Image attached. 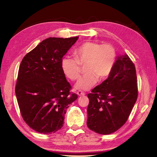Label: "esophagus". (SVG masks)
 I'll list each match as a JSON object with an SVG mask.
<instances>
[{"mask_svg": "<svg viewBox=\"0 0 157 157\" xmlns=\"http://www.w3.org/2000/svg\"><path fill=\"white\" fill-rule=\"evenodd\" d=\"M77 94L79 96H84L85 95V93L83 91H82V90H78L77 92Z\"/></svg>", "mask_w": 157, "mask_h": 157, "instance_id": "esophagus-1", "label": "esophagus"}]
</instances>
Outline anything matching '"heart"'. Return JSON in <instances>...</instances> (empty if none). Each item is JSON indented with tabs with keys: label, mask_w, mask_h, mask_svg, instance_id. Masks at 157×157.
Returning <instances> with one entry per match:
<instances>
[{
	"label": "heart",
	"mask_w": 157,
	"mask_h": 157,
	"mask_svg": "<svg viewBox=\"0 0 157 157\" xmlns=\"http://www.w3.org/2000/svg\"><path fill=\"white\" fill-rule=\"evenodd\" d=\"M75 57L65 56L61 60V68L66 77L77 80L85 65L86 73L80 77L75 87L88 90L96 84L99 78L104 79L111 74L116 61V50L110 44H101L97 42H85L75 50Z\"/></svg>",
	"instance_id": "b5f03b06"
}]
</instances>
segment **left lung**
Returning a JSON list of instances; mask_svg holds the SVG:
<instances>
[{
    "label": "left lung",
    "mask_w": 157,
    "mask_h": 157,
    "mask_svg": "<svg viewBox=\"0 0 157 157\" xmlns=\"http://www.w3.org/2000/svg\"><path fill=\"white\" fill-rule=\"evenodd\" d=\"M136 71L127 54L117 57L109 77L87 96V126L98 134L107 135L125 124L137 100Z\"/></svg>",
    "instance_id": "left-lung-1"
}]
</instances>
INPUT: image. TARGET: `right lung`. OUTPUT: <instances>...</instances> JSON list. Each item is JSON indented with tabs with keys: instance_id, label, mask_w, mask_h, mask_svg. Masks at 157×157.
Segmentation results:
<instances>
[{
	"instance_id": "add662e5",
	"label": "right lung",
	"mask_w": 157,
	"mask_h": 157,
	"mask_svg": "<svg viewBox=\"0 0 157 157\" xmlns=\"http://www.w3.org/2000/svg\"><path fill=\"white\" fill-rule=\"evenodd\" d=\"M78 39L50 37L42 41L23 58L15 92L23 119L35 131L55 133L64 124L69 105L77 99L61 62Z\"/></svg>"
}]
</instances>
